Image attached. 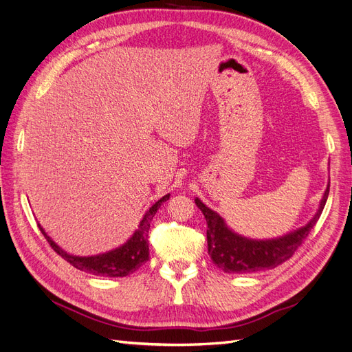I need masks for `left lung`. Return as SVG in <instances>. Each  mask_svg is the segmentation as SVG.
<instances>
[{
	"label": "left lung",
	"mask_w": 352,
	"mask_h": 352,
	"mask_svg": "<svg viewBox=\"0 0 352 352\" xmlns=\"http://www.w3.org/2000/svg\"><path fill=\"white\" fill-rule=\"evenodd\" d=\"M329 186L330 185H327L320 202V208L308 225L287 233L285 236L264 241L248 239L238 235L226 226L225 220L216 211H212L206 204H202L201 199L195 198L197 207L207 220V243L212 263L226 273H254L274 269L289 260L320 217L327 201Z\"/></svg>",
	"instance_id": "obj_1"
}]
</instances>
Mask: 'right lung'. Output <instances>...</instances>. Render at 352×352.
Wrapping results in <instances>:
<instances>
[{
	"label": "right lung",
	"mask_w": 352,
	"mask_h": 352,
	"mask_svg": "<svg viewBox=\"0 0 352 352\" xmlns=\"http://www.w3.org/2000/svg\"><path fill=\"white\" fill-rule=\"evenodd\" d=\"M170 194L160 198L155 204L145 212L144 219L141 220L140 226L135 230L133 235L127 239L122 247L111 250L109 252L91 255V257H78V255L67 254L63 251L58 245L52 241L45 230L38 225L42 235L45 236L51 248L58 255H61L73 267L82 272H87L95 276H107V278H124V276L133 273L141 267L144 263L150 260V248H148V230H150V223L155 216L157 210L162 206V202L167 201Z\"/></svg>",
	"instance_id": "1"
}]
</instances>
